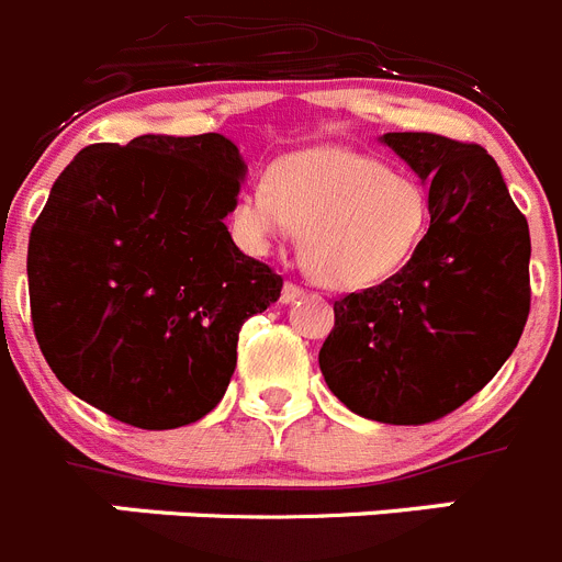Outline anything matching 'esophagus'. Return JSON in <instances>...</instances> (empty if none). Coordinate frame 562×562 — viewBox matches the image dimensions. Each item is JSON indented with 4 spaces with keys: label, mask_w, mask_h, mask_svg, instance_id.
Instances as JSON below:
<instances>
[{
    "label": "esophagus",
    "mask_w": 562,
    "mask_h": 562,
    "mask_svg": "<svg viewBox=\"0 0 562 562\" xmlns=\"http://www.w3.org/2000/svg\"><path fill=\"white\" fill-rule=\"evenodd\" d=\"M302 296H305V288H299L296 282H285L280 302L282 305H291V302H296V299H302Z\"/></svg>",
    "instance_id": "esophagus-1"
}]
</instances>
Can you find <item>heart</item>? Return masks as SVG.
Segmentation results:
<instances>
[{
	"label": "heart",
	"mask_w": 562,
	"mask_h": 562,
	"mask_svg": "<svg viewBox=\"0 0 562 562\" xmlns=\"http://www.w3.org/2000/svg\"><path fill=\"white\" fill-rule=\"evenodd\" d=\"M229 224L249 251L296 229L307 274L329 288H369L411 263L427 238L429 196L413 177L352 149L282 157L266 186H246Z\"/></svg>",
	"instance_id": "obj_1"
}]
</instances>
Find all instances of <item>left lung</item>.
Returning a JSON list of instances; mask_svg holds the SVG:
<instances>
[{
    "mask_svg": "<svg viewBox=\"0 0 562 562\" xmlns=\"http://www.w3.org/2000/svg\"><path fill=\"white\" fill-rule=\"evenodd\" d=\"M429 186L427 238L382 285L335 302L318 352L329 391L358 416L427 424L494 380L529 316V227L496 160L432 133H385Z\"/></svg>",
    "mask_w": 562,
    "mask_h": 562,
    "instance_id": "obj_1",
    "label": "left lung"
}]
</instances>
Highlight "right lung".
I'll list each match as a JSON object with an SVG mask.
<instances>
[{"instance_id": "obj_1", "label": "right lung", "mask_w": 562, "mask_h": 562, "mask_svg": "<svg viewBox=\"0 0 562 562\" xmlns=\"http://www.w3.org/2000/svg\"><path fill=\"white\" fill-rule=\"evenodd\" d=\"M246 177L218 133L86 146L30 233L33 327L68 391L140 429L199 422L222 402L238 333L282 277L224 218Z\"/></svg>"}]
</instances>
